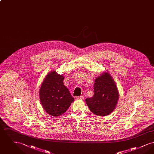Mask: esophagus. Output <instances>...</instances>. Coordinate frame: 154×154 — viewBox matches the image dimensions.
I'll list each match as a JSON object with an SVG mask.
<instances>
[{
	"label": "esophagus",
	"instance_id": "esophagus-1",
	"mask_svg": "<svg viewBox=\"0 0 154 154\" xmlns=\"http://www.w3.org/2000/svg\"><path fill=\"white\" fill-rule=\"evenodd\" d=\"M75 99L76 100H83L84 99V96H77V97H75Z\"/></svg>",
	"mask_w": 154,
	"mask_h": 154
}]
</instances>
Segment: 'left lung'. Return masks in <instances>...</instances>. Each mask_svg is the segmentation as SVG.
<instances>
[{
	"instance_id": "8db88e82",
	"label": "left lung",
	"mask_w": 154,
	"mask_h": 154,
	"mask_svg": "<svg viewBox=\"0 0 154 154\" xmlns=\"http://www.w3.org/2000/svg\"><path fill=\"white\" fill-rule=\"evenodd\" d=\"M94 91V96L85 99L90 111L98 116L110 114L117 106L119 95L109 73L103 72L96 79Z\"/></svg>"
}]
</instances>
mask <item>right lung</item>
<instances>
[{"mask_svg": "<svg viewBox=\"0 0 154 154\" xmlns=\"http://www.w3.org/2000/svg\"><path fill=\"white\" fill-rule=\"evenodd\" d=\"M64 78L63 75L52 70L44 78L39 91L42 106L52 116L62 115L73 102V97L63 84Z\"/></svg>", "mask_w": 154, "mask_h": 154, "instance_id": "right-lung-1", "label": "right lung"}]
</instances>
